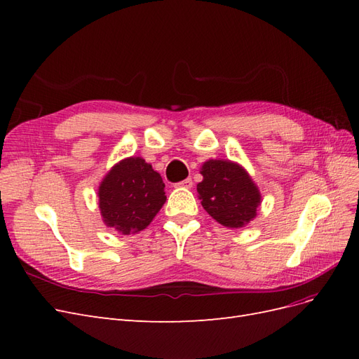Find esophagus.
<instances>
[{
    "label": "esophagus",
    "instance_id": "1",
    "mask_svg": "<svg viewBox=\"0 0 359 359\" xmlns=\"http://www.w3.org/2000/svg\"><path fill=\"white\" fill-rule=\"evenodd\" d=\"M177 187H182V189H191V187H193V181H191L190 178H187V180H184V181L178 182V184H177Z\"/></svg>",
    "mask_w": 359,
    "mask_h": 359
}]
</instances>
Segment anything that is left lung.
I'll use <instances>...</instances> for the list:
<instances>
[{"label":"left lung","mask_w":359,"mask_h":359,"mask_svg":"<svg viewBox=\"0 0 359 359\" xmlns=\"http://www.w3.org/2000/svg\"><path fill=\"white\" fill-rule=\"evenodd\" d=\"M198 184L201 203L215 222L241 229L255 220L262 196L248 172L231 160H206Z\"/></svg>","instance_id":"left-lung-1"}]
</instances>
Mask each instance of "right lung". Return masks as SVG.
Instances as JSON below:
<instances>
[{
  "label": "right lung",
  "mask_w": 359,
  "mask_h": 359,
  "mask_svg": "<svg viewBox=\"0 0 359 359\" xmlns=\"http://www.w3.org/2000/svg\"><path fill=\"white\" fill-rule=\"evenodd\" d=\"M97 196L103 223L121 235L144 231L166 202L160 173L135 156L115 163L102 180Z\"/></svg>",
  "instance_id": "obj_1"
}]
</instances>
